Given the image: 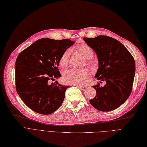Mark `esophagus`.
I'll list each match as a JSON object with an SVG mask.
<instances>
[{"label": "esophagus", "mask_w": 147, "mask_h": 147, "mask_svg": "<svg viewBox=\"0 0 147 147\" xmlns=\"http://www.w3.org/2000/svg\"><path fill=\"white\" fill-rule=\"evenodd\" d=\"M77 86L80 89H82V90H84V89H85L87 87L85 86H83V85H77Z\"/></svg>", "instance_id": "esophagus-1"}]
</instances>
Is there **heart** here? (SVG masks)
<instances>
[{
    "mask_svg": "<svg viewBox=\"0 0 147 147\" xmlns=\"http://www.w3.org/2000/svg\"><path fill=\"white\" fill-rule=\"evenodd\" d=\"M78 52L82 55L86 59H90L94 56L92 49L86 44H82L77 47ZM70 55V51L66 50L63 52L59 59V65L62 67H66L69 62ZM86 64L89 66H92L93 63L91 61H87ZM90 75V72L86 68L77 69L71 68L63 72L62 76V80L67 84L69 85H82L85 82V80Z\"/></svg>",
    "mask_w": 147,
    "mask_h": 147,
    "instance_id": "b5f03b06",
    "label": "heart"
}]
</instances>
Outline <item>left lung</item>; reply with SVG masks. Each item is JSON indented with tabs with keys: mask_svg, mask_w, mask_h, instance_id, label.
Segmentation results:
<instances>
[{
	"mask_svg": "<svg viewBox=\"0 0 147 147\" xmlns=\"http://www.w3.org/2000/svg\"><path fill=\"white\" fill-rule=\"evenodd\" d=\"M84 40L97 56L98 68L95 78L106 82L104 86L99 84L92 86L96 95L89 102L100 111L116 109L131 92L136 70L135 60L123 44L112 37L99 35L84 38Z\"/></svg>",
	"mask_w": 147,
	"mask_h": 147,
	"instance_id": "8db88e82",
	"label": "left lung"
}]
</instances>
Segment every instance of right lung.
Returning a JSON list of instances; mask_svg holds the SVG:
<instances>
[{
  "instance_id": "add662e5",
  "label": "right lung",
  "mask_w": 147,
  "mask_h": 147,
  "mask_svg": "<svg viewBox=\"0 0 147 147\" xmlns=\"http://www.w3.org/2000/svg\"><path fill=\"white\" fill-rule=\"evenodd\" d=\"M71 40L41 38L18 55L16 62V86L23 101L34 112H55L64 100L69 86L50 84L61 75L58 68L62 54L74 44Z\"/></svg>"
}]
</instances>
